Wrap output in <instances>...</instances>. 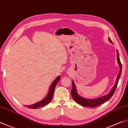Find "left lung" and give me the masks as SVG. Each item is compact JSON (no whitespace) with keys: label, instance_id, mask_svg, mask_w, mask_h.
Masks as SVG:
<instances>
[{"label":"left lung","instance_id":"8db88e82","mask_svg":"<svg viewBox=\"0 0 128 128\" xmlns=\"http://www.w3.org/2000/svg\"><path fill=\"white\" fill-rule=\"evenodd\" d=\"M109 40L111 43H112V41L110 39V38H109ZM117 60H118V64H119V66L120 67V71L116 78V82H115V85L112 88V90H111V91L109 94H107L106 95L102 96V97L95 98V99H86V98H82L81 96H80L78 94L76 86H75V84H74V81H72V91L71 93V96L72 98H73V99L77 103H78V104L81 105L82 106H86V107H89V108L98 106L102 105L103 103H104L105 102H106V101L109 100L110 98L112 97L113 94H114V93L115 92V90H116V88H117L118 82H119L120 77V75H121V73H122V65L119 58V52H118V50H117Z\"/></svg>","mask_w":128,"mask_h":128}]
</instances>
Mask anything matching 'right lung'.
<instances>
[{
	"label": "right lung",
	"mask_w": 128,
	"mask_h": 128,
	"mask_svg": "<svg viewBox=\"0 0 128 128\" xmlns=\"http://www.w3.org/2000/svg\"><path fill=\"white\" fill-rule=\"evenodd\" d=\"M60 78H61V76H58L54 81V82H53L52 84H51V85L50 86V90L48 91V93L46 97L44 99H43L42 100L40 101V102H38L34 104L28 105V106H26V108H30V109H37L38 108L44 106L48 104L52 100L53 95H54L55 87H56V84H57Z\"/></svg>",
	"instance_id": "1"
}]
</instances>
